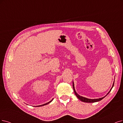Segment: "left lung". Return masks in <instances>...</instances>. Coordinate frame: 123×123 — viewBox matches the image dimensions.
<instances>
[{"instance_id": "left-lung-1", "label": "left lung", "mask_w": 123, "mask_h": 123, "mask_svg": "<svg viewBox=\"0 0 123 123\" xmlns=\"http://www.w3.org/2000/svg\"><path fill=\"white\" fill-rule=\"evenodd\" d=\"M114 83H115V81L114 82H113V85H112V87H111V89L110 90V91L108 92V93L106 95V96H105L103 97H102V98H98V99H88V98H85V97H82V96H80V95H79L78 93H77L75 91V89H74V81H73V85H72V86H73V89H74V92L75 94V95L76 96V97H78V98H79L80 101H83V102H87V103H93V102H98V101H99L101 100L102 99H103L104 97H106L107 95L109 94V93H110L111 92V90L112 88H113V85H114Z\"/></svg>"}]
</instances>
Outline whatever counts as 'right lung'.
<instances>
[{"label": "right lung", "mask_w": 123, "mask_h": 123, "mask_svg": "<svg viewBox=\"0 0 123 123\" xmlns=\"http://www.w3.org/2000/svg\"><path fill=\"white\" fill-rule=\"evenodd\" d=\"M53 100V99L51 101H50L49 102H48V103H45V104H43V105H38V106H43V105H47V104H48L50 102H52V100Z\"/></svg>", "instance_id": "right-lung-1"}]
</instances>
